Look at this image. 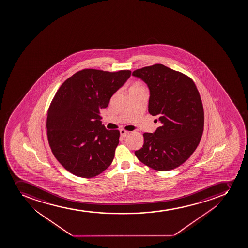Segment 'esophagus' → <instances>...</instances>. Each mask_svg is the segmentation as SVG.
<instances>
[{
    "instance_id": "1",
    "label": "esophagus",
    "mask_w": 248,
    "mask_h": 248,
    "mask_svg": "<svg viewBox=\"0 0 248 248\" xmlns=\"http://www.w3.org/2000/svg\"><path fill=\"white\" fill-rule=\"evenodd\" d=\"M120 135L122 136L123 138H126L127 136L129 135V132L124 130V129H121L120 130Z\"/></svg>"
}]
</instances>
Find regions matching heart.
<instances>
[{
    "label": "heart",
    "instance_id": "1",
    "mask_svg": "<svg viewBox=\"0 0 248 248\" xmlns=\"http://www.w3.org/2000/svg\"><path fill=\"white\" fill-rule=\"evenodd\" d=\"M133 90H144V89H143L142 86L139 85V84H135V85H133V86L131 87L129 91H133Z\"/></svg>",
    "mask_w": 248,
    "mask_h": 248
}]
</instances>
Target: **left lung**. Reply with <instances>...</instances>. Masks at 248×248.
Instances as JSON below:
<instances>
[{"label": "left lung", "mask_w": 248, "mask_h": 248, "mask_svg": "<svg viewBox=\"0 0 248 248\" xmlns=\"http://www.w3.org/2000/svg\"><path fill=\"white\" fill-rule=\"evenodd\" d=\"M150 90L149 112L161 123L155 133H145L135 155L160 171L174 169L193 154L203 130V108L194 81L180 72L156 64L133 72Z\"/></svg>", "instance_id": "obj_1"}]
</instances>
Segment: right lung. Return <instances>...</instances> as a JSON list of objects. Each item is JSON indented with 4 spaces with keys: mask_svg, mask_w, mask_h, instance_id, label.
Listing matches in <instances>:
<instances>
[{
    "mask_svg": "<svg viewBox=\"0 0 248 248\" xmlns=\"http://www.w3.org/2000/svg\"><path fill=\"white\" fill-rule=\"evenodd\" d=\"M130 76V70L83 69L55 94L47 111V139L55 157L74 175L93 178L111 164L120 132L106 129L100 110Z\"/></svg>",
    "mask_w": 248,
    "mask_h": 248,
    "instance_id": "1",
    "label": "right lung"
}]
</instances>
